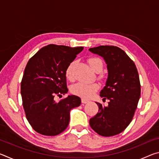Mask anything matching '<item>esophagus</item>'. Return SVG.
Listing matches in <instances>:
<instances>
[{
    "mask_svg": "<svg viewBox=\"0 0 159 159\" xmlns=\"http://www.w3.org/2000/svg\"><path fill=\"white\" fill-rule=\"evenodd\" d=\"M81 102H82V103H83V104H86V103H88V102H89V101L87 100V99H81Z\"/></svg>",
    "mask_w": 159,
    "mask_h": 159,
    "instance_id": "1",
    "label": "esophagus"
}]
</instances>
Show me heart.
<instances>
[{"label":"heart","mask_w":159,"mask_h":159,"mask_svg":"<svg viewBox=\"0 0 159 159\" xmlns=\"http://www.w3.org/2000/svg\"><path fill=\"white\" fill-rule=\"evenodd\" d=\"M88 62L94 71L98 73V79L99 80H103L105 78V75L102 73L103 69V62L99 57H91L88 58ZM76 64V60H73L66 66L65 70V76L69 80H73L74 79V69ZM99 86L97 83H77L71 86V92L75 95H77L84 99H89L95 95V93L99 90Z\"/></svg>","instance_id":"1"}]
</instances>
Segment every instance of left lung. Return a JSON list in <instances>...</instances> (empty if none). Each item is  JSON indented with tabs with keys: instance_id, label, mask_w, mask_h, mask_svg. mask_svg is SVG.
Returning a JSON list of instances; mask_svg holds the SVG:
<instances>
[{
	"instance_id": "1",
	"label": "left lung",
	"mask_w": 159,
	"mask_h": 159,
	"mask_svg": "<svg viewBox=\"0 0 159 159\" xmlns=\"http://www.w3.org/2000/svg\"><path fill=\"white\" fill-rule=\"evenodd\" d=\"M105 60L108 69L106 85L100 97L109 99L104 107L96 102L99 111L90 119V125L99 135L114 136L121 133L132 121L140 98L141 85L134 61L124 51L113 45L89 49Z\"/></svg>"
}]
</instances>
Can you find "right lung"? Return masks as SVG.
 Here are the masks:
<instances>
[{
	"label": "right lung",
	"instance_id": "right-lung-1",
	"mask_svg": "<svg viewBox=\"0 0 159 159\" xmlns=\"http://www.w3.org/2000/svg\"><path fill=\"white\" fill-rule=\"evenodd\" d=\"M83 47L50 44L29 60L21 82V95L26 119L35 131L46 136L60 134L67 128L70 111L80 98L69 95L59 102L55 97L67 93L65 70Z\"/></svg>",
	"mask_w": 159,
	"mask_h": 159
}]
</instances>
